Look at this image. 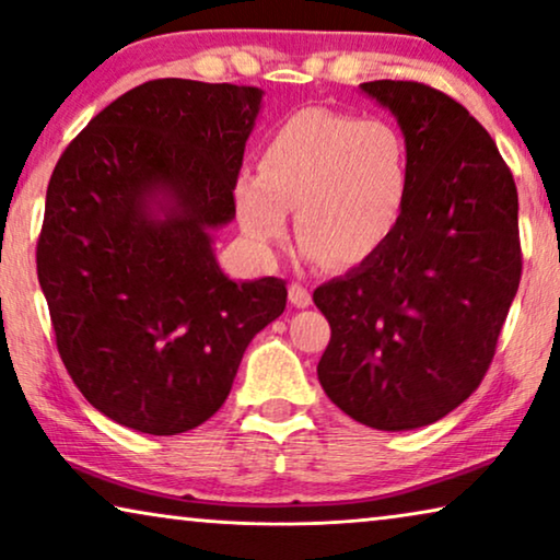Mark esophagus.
<instances>
[{
	"instance_id": "1",
	"label": "esophagus",
	"mask_w": 560,
	"mask_h": 560,
	"mask_svg": "<svg viewBox=\"0 0 560 560\" xmlns=\"http://www.w3.org/2000/svg\"><path fill=\"white\" fill-rule=\"evenodd\" d=\"M289 302L294 304L296 308H306L312 304V294L302 287V283H291L289 287Z\"/></svg>"
}]
</instances>
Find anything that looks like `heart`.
Segmentation results:
<instances>
[{
  "label": "heart",
  "instance_id": "heart-1",
  "mask_svg": "<svg viewBox=\"0 0 560 560\" xmlns=\"http://www.w3.org/2000/svg\"><path fill=\"white\" fill-rule=\"evenodd\" d=\"M410 188V153L395 125L306 107L273 128L261 171L238 175L233 206L258 256H273L287 238L289 208H296L308 261L347 269L389 244Z\"/></svg>",
  "mask_w": 560,
  "mask_h": 560
}]
</instances>
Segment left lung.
<instances>
[{
	"instance_id": "left-lung-1",
	"label": "left lung",
	"mask_w": 560,
	"mask_h": 560,
	"mask_svg": "<svg viewBox=\"0 0 560 560\" xmlns=\"http://www.w3.org/2000/svg\"><path fill=\"white\" fill-rule=\"evenodd\" d=\"M360 90L395 115L412 188L389 244L314 291L331 327L316 374L352 420L402 432L453 412L493 362L521 283L518 190L453 97L402 80Z\"/></svg>"
}]
</instances>
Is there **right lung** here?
<instances>
[{
	"label": "right lung",
	"instance_id": "right-lung-1",
	"mask_svg": "<svg viewBox=\"0 0 560 560\" xmlns=\"http://www.w3.org/2000/svg\"><path fill=\"white\" fill-rule=\"evenodd\" d=\"M264 90L165 78L97 113L55 165L37 277L60 357L97 412L178 435L226 402L287 281H233L213 233L236 215Z\"/></svg>",
	"mask_w": 560,
	"mask_h": 560
}]
</instances>
